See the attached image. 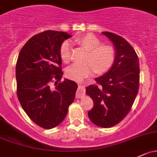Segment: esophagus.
I'll return each instance as SVG.
<instances>
[{
  "label": "esophagus",
  "mask_w": 157,
  "mask_h": 157,
  "mask_svg": "<svg viewBox=\"0 0 157 157\" xmlns=\"http://www.w3.org/2000/svg\"><path fill=\"white\" fill-rule=\"evenodd\" d=\"M85 85L82 83L78 84V91H77V96H78V97H83L85 94Z\"/></svg>",
  "instance_id": "34e87169"
}]
</instances>
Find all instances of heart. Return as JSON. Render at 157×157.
I'll list each match as a JSON object with an SVG mask.
<instances>
[{"mask_svg":"<svg viewBox=\"0 0 157 157\" xmlns=\"http://www.w3.org/2000/svg\"><path fill=\"white\" fill-rule=\"evenodd\" d=\"M75 42L87 51L84 63H73L67 69L66 75L69 78L82 81L94 72L104 74L112 67L115 59V50L111 45H101L100 40L91 33L78 36ZM71 43L64 41L60 45V55L63 62L71 60Z\"/></svg>","mask_w":157,"mask_h":157,"instance_id":"obj_1","label":"heart"}]
</instances>
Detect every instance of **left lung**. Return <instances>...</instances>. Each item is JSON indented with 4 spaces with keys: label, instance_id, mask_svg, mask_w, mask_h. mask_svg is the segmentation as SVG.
Wrapping results in <instances>:
<instances>
[{
    "label": "left lung",
    "instance_id": "left-lung-1",
    "mask_svg": "<svg viewBox=\"0 0 157 157\" xmlns=\"http://www.w3.org/2000/svg\"><path fill=\"white\" fill-rule=\"evenodd\" d=\"M102 33L114 45L115 59L109 71L95 78L97 85L86 87V94L94 101L87 114L91 122L109 128L121 122L132 108L139 87V60L125 39L110 32Z\"/></svg>",
    "mask_w": 157,
    "mask_h": 157
}]
</instances>
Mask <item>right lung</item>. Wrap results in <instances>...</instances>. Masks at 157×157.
<instances>
[{"instance_id": "obj_1", "label": "right lung", "mask_w": 157, "mask_h": 157, "mask_svg": "<svg viewBox=\"0 0 157 157\" xmlns=\"http://www.w3.org/2000/svg\"><path fill=\"white\" fill-rule=\"evenodd\" d=\"M68 33L46 31L34 35L21 49L16 67L17 96L28 117L44 129L55 127L65 118L78 85L65 78L61 70L60 45ZM56 80L57 85L51 87Z\"/></svg>"}]
</instances>
